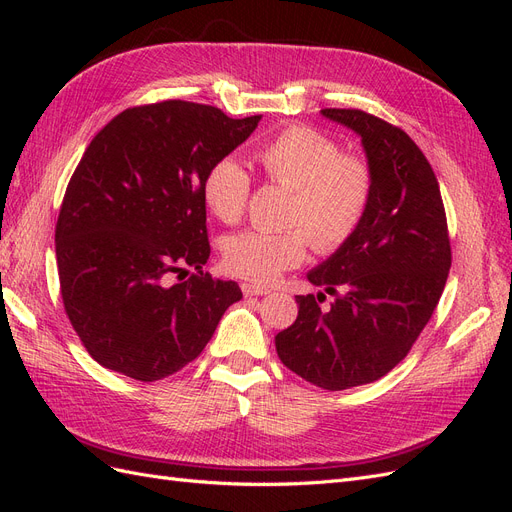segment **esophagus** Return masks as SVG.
<instances>
[{
    "label": "esophagus",
    "instance_id": "obj_1",
    "mask_svg": "<svg viewBox=\"0 0 512 512\" xmlns=\"http://www.w3.org/2000/svg\"><path fill=\"white\" fill-rule=\"evenodd\" d=\"M241 290L245 297H262V294H269V288L265 286H256V284H241Z\"/></svg>",
    "mask_w": 512,
    "mask_h": 512
}]
</instances>
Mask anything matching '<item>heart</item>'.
<instances>
[{"label":"heart","mask_w":512,"mask_h":512,"mask_svg":"<svg viewBox=\"0 0 512 512\" xmlns=\"http://www.w3.org/2000/svg\"><path fill=\"white\" fill-rule=\"evenodd\" d=\"M256 160L265 175L294 188L288 230H243L224 241V267L256 284H271L303 262L309 243L318 254L344 247L365 220L374 194V170L354 153H342L331 136L312 126H288L262 143ZM252 177L232 156L213 162L203 179L207 209L237 224L247 207Z\"/></svg>","instance_id":"b5f03b06"}]
</instances>
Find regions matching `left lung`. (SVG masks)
<instances>
[{"label":"left lung","instance_id":"1","mask_svg":"<svg viewBox=\"0 0 512 512\" xmlns=\"http://www.w3.org/2000/svg\"><path fill=\"white\" fill-rule=\"evenodd\" d=\"M361 136L374 194L354 237L307 273L336 299L299 294V316L275 335L282 363L327 391L369 384L404 359L436 309L451 269L446 213L431 164L412 138L356 108H324Z\"/></svg>","mask_w":512,"mask_h":512}]
</instances>
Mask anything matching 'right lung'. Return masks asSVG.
Wrapping results in <instances>:
<instances>
[{"label": "right lung", "instance_id": "add662e5", "mask_svg": "<svg viewBox=\"0 0 512 512\" xmlns=\"http://www.w3.org/2000/svg\"><path fill=\"white\" fill-rule=\"evenodd\" d=\"M262 117L166 100L119 113L94 136L55 228L61 299L106 369L153 382L205 350L237 282L203 273L211 247L203 179ZM195 273L169 284V275Z\"/></svg>", "mask_w": 512, "mask_h": 512}]
</instances>
